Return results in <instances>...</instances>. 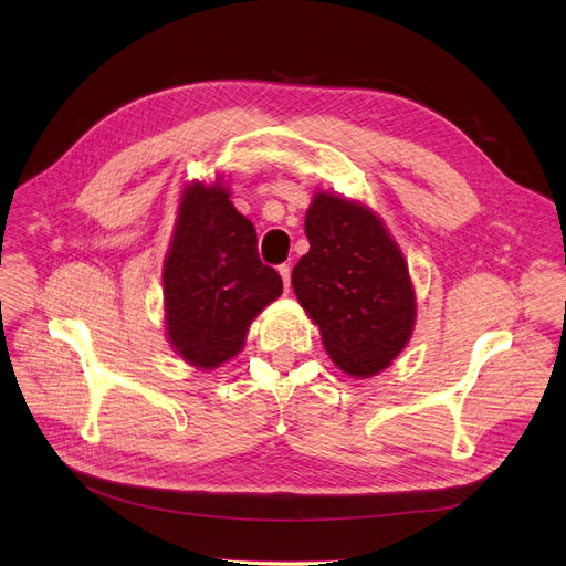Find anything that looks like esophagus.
Segmentation results:
<instances>
[{"mask_svg": "<svg viewBox=\"0 0 566 566\" xmlns=\"http://www.w3.org/2000/svg\"><path fill=\"white\" fill-rule=\"evenodd\" d=\"M277 270H280L282 282H284V291H289V286H291V265H289V263H282Z\"/></svg>", "mask_w": 566, "mask_h": 566, "instance_id": "1", "label": "esophagus"}]
</instances>
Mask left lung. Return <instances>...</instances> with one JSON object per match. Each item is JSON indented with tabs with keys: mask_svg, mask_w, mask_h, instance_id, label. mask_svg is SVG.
I'll list each match as a JSON object with an SVG mask.
<instances>
[{
	"mask_svg": "<svg viewBox=\"0 0 566 566\" xmlns=\"http://www.w3.org/2000/svg\"><path fill=\"white\" fill-rule=\"evenodd\" d=\"M310 251L291 272L296 296L331 359L370 378L399 354L415 324L403 254L370 209L319 193L305 214Z\"/></svg>",
	"mask_w": 566,
	"mask_h": 566,
	"instance_id": "left-lung-1",
	"label": "left lung"
}]
</instances>
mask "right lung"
<instances>
[{
    "mask_svg": "<svg viewBox=\"0 0 566 566\" xmlns=\"http://www.w3.org/2000/svg\"><path fill=\"white\" fill-rule=\"evenodd\" d=\"M163 289L172 347L188 364L217 368L235 357L249 324L282 294V277L261 263L256 228L226 188L193 184L184 191Z\"/></svg>",
    "mask_w": 566,
    "mask_h": 566,
    "instance_id": "right-lung-1",
    "label": "right lung"
}]
</instances>
